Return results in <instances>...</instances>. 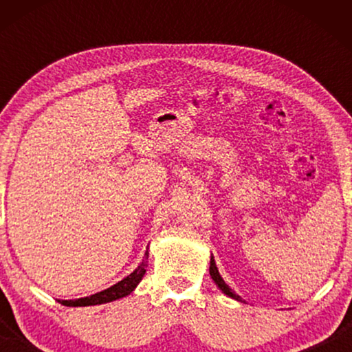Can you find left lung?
<instances>
[{
    "label": "left lung",
    "mask_w": 352,
    "mask_h": 352,
    "mask_svg": "<svg viewBox=\"0 0 352 352\" xmlns=\"http://www.w3.org/2000/svg\"><path fill=\"white\" fill-rule=\"evenodd\" d=\"M210 276H211V278H213V280H214L216 285H218V287L221 288V292L226 293V295L230 296V298H234V300L240 301V296H239V295H235V292L230 290L228 283H226V282L223 280V277L219 276L218 267H216V263H214V259H213V258H211V261H210Z\"/></svg>",
    "instance_id": "1"
}]
</instances>
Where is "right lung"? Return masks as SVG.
I'll list each match as a JSON object with an SVG mask.
<instances>
[{"mask_svg": "<svg viewBox=\"0 0 352 352\" xmlns=\"http://www.w3.org/2000/svg\"><path fill=\"white\" fill-rule=\"evenodd\" d=\"M147 258H148V252H146V254H144L141 266H138L136 271L129 274V276L126 278H123L122 282L115 283L113 287L107 288V290L99 292L96 293V295H91L86 298H78V300L62 301V305L64 306H96V305H104V302H109V301H115L118 300V298L129 295V293L138 287V283L142 280L144 274H146Z\"/></svg>", "mask_w": 352, "mask_h": 352, "instance_id": "right-lung-1", "label": "right lung"}]
</instances>
